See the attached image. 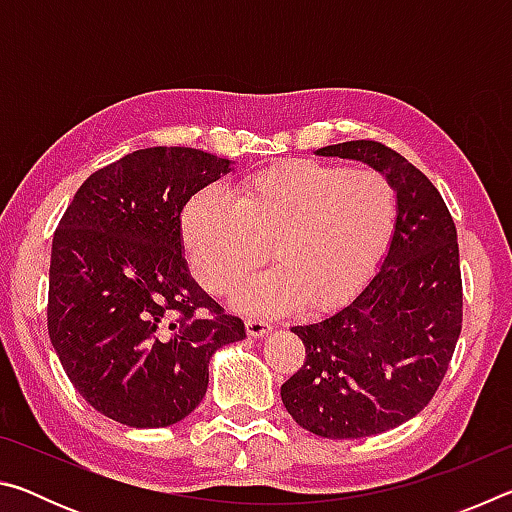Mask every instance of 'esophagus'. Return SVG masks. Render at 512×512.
<instances>
[{"label": "esophagus", "instance_id": "1", "mask_svg": "<svg viewBox=\"0 0 512 512\" xmlns=\"http://www.w3.org/2000/svg\"><path fill=\"white\" fill-rule=\"evenodd\" d=\"M246 329H248L250 336H255V339H259V336H264V334L271 332L273 325L268 323V320H264V318H248L246 320Z\"/></svg>", "mask_w": 512, "mask_h": 512}]
</instances>
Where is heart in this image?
I'll use <instances>...</instances> for the list:
<instances>
[{
    "label": "heart",
    "instance_id": "1",
    "mask_svg": "<svg viewBox=\"0 0 512 512\" xmlns=\"http://www.w3.org/2000/svg\"><path fill=\"white\" fill-rule=\"evenodd\" d=\"M395 216V189L379 171L289 160L244 178L235 196L196 192L180 214V237L198 282L216 296L255 271L268 244L277 264L239 289L241 309L325 311L375 271Z\"/></svg>",
    "mask_w": 512,
    "mask_h": 512
}]
</instances>
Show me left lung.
<instances>
[{
    "instance_id": "1",
    "label": "left lung",
    "mask_w": 512,
    "mask_h": 512,
    "mask_svg": "<svg viewBox=\"0 0 512 512\" xmlns=\"http://www.w3.org/2000/svg\"><path fill=\"white\" fill-rule=\"evenodd\" d=\"M316 153L384 173L397 192V221L368 287L329 318L291 327L305 363L280 393L302 429L366 438L415 418L445 379L463 327L456 225L431 180L391 146L352 140Z\"/></svg>"
}]
</instances>
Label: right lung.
<instances>
[{
	"label": "right lung",
	"mask_w": 512,
	"mask_h": 512,
	"mask_svg": "<svg viewBox=\"0 0 512 512\" xmlns=\"http://www.w3.org/2000/svg\"><path fill=\"white\" fill-rule=\"evenodd\" d=\"M230 160L153 146L85 180L51 244L47 329L69 381L106 418L169 427L201 404L212 354L246 336L187 271L180 212Z\"/></svg>",
	"instance_id": "add662e5"
}]
</instances>
